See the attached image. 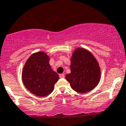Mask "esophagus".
<instances>
[{
    "mask_svg": "<svg viewBox=\"0 0 126 126\" xmlns=\"http://www.w3.org/2000/svg\"><path fill=\"white\" fill-rule=\"evenodd\" d=\"M60 78H64V74H61L59 75Z\"/></svg>",
    "mask_w": 126,
    "mask_h": 126,
    "instance_id": "34e87169",
    "label": "esophagus"
}]
</instances>
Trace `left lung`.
I'll return each instance as SVG.
<instances>
[{"label":"left lung","instance_id":"1","mask_svg":"<svg viewBox=\"0 0 126 126\" xmlns=\"http://www.w3.org/2000/svg\"><path fill=\"white\" fill-rule=\"evenodd\" d=\"M71 72L66 75L72 90L85 93L98 85L101 71L98 62L93 54L87 49L77 47L71 57Z\"/></svg>","mask_w":126,"mask_h":126}]
</instances>
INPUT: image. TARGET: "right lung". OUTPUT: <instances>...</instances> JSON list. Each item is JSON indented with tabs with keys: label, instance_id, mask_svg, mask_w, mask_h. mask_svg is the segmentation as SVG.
<instances>
[{
	"label": "right lung",
	"instance_id": "1",
	"mask_svg": "<svg viewBox=\"0 0 126 126\" xmlns=\"http://www.w3.org/2000/svg\"><path fill=\"white\" fill-rule=\"evenodd\" d=\"M50 57L42 51L33 53L24 64L22 80L24 86L30 92L37 96L51 93L59 79L58 74L49 64Z\"/></svg>",
	"mask_w": 126,
	"mask_h": 126
}]
</instances>
